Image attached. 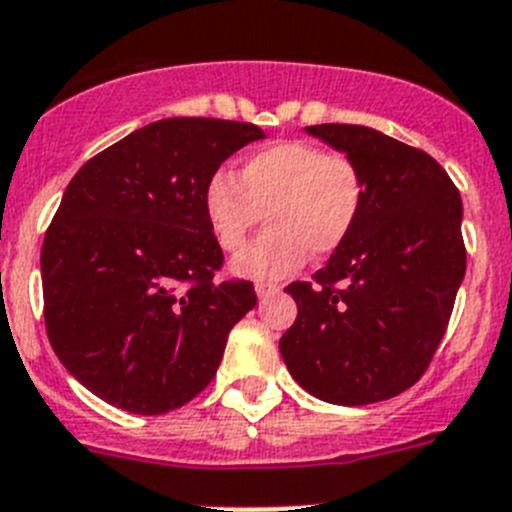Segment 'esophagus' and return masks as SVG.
<instances>
[{
  "instance_id": "34e87169",
  "label": "esophagus",
  "mask_w": 512,
  "mask_h": 512,
  "mask_svg": "<svg viewBox=\"0 0 512 512\" xmlns=\"http://www.w3.org/2000/svg\"><path fill=\"white\" fill-rule=\"evenodd\" d=\"M255 291H257V299L265 301V299H270V296H275V293L281 291V286H275V283H257Z\"/></svg>"
}]
</instances>
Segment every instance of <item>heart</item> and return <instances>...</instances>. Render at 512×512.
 <instances>
[{"label": "heart", "mask_w": 512, "mask_h": 512, "mask_svg": "<svg viewBox=\"0 0 512 512\" xmlns=\"http://www.w3.org/2000/svg\"><path fill=\"white\" fill-rule=\"evenodd\" d=\"M366 180L355 159L311 141H281L242 159L237 180L216 172L203 190L208 229L224 252L247 244L262 213L268 231L234 260V273L278 281L309 255L340 250L361 219Z\"/></svg>", "instance_id": "heart-1"}]
</instances>
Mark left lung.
Here are the masks:
<instances>
[{"instance_id": "obj_1", "label": "left lung", "mask_w": 512, "mask_h": 512, "mask_svg": "<svg viewBox=\"0 0 512 512\" xmlns=\"http://www.w3.org/2000/svg\"><path fill=\"white\" fill-rule=\"evenodd\" d=\"M306 133L358 162L361 219L314 281L286 288L299 314L281 355L322 402H384L433 361L466 273L461 195L430 154L348 123Z\"/></svg>"}]
</instances>
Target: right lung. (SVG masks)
Instances as JSON below:
<instances>
[{
    "instance_id": "add662e5",
    "label": "right lung",
    "mask_w": 512,
    "mask_h": 512,
    "mask_svg": "<svg viewBox=\"0 0 512 512\" xmlns=\"http://www.w3.org/2000/svg\"><path fill=\"white\" fill-rule=\"evenodd\" d=\"M252 123L164 118L71 177L43 239V317L82 386L133 415H164L216 376L231 327L255 309L250 281H216L224 252L203 190Z\"/></svg>"
}]
</instances>
